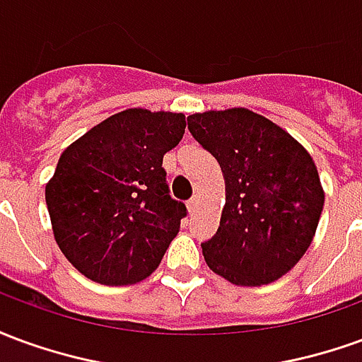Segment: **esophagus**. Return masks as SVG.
<instances>
[{"mask_svg":"<svg viewBox=\"0 0 362 362\" xmlns=\"http://www.w3.org/2000/svg\"><path fill=\"white\" fill-rule=\"evenodd\" d=\"M196 209H197V197H192V199L188 202V211L194 215V213H196Z\"/></svg>","mask_w":362,"mask_h":362,"instance_id":"1","label":"esophagus"}]
</instances>
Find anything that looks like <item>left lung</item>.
<instances>
[{
    "instance_id": "8db88e82",
    "label": "left lung",
    "mask_w": 362,
    "mask_h": 362,
    "mask_svg": "<svg viewBox=\"0 0 362 362\" xmlns=\"http://www.w3.org/2000/svg\"><path fill=\"white\" fill-rule=\"evenodd\" d=\"M188 129L225 176L221 225L202 244L207 266L244 287L279 279L308 250L324 207L308 151L246 108L192 114Z\"/></svg>"
}]
</instances>
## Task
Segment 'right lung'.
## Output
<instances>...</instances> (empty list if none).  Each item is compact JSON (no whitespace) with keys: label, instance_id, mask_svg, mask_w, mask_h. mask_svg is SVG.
<instances>
[{"label":"right lung","instance_id":"right-lung-1","mask_svg":"<svg viewBox=\"0 0 362 362\" xmlns=\"http://www.w3.org/2000/svg\"><path fill=\"white\" fill-rule=\"evenodd\" d=\"M184 129V114L129 108L62 153L46 205L59 250L85 277L132 285L157 269L188 213L163 168Z\"/></svg>","mask_w":362,"mask_h":362}]
</instances>
